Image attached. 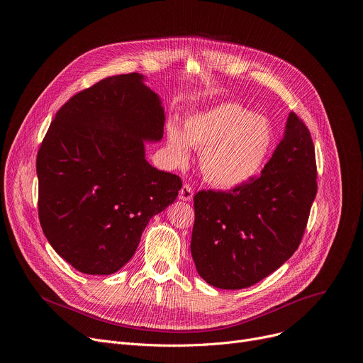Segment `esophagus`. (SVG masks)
Listing matches in <instances>:
<instances>
[{
  "label": "esophagus",
  "instance_id": "esophagus-1",
  "mask_svg": "<svg viewBox=\"0 0 363 363\" xmlns=\"http://www.w3.org/2000/svg\"><path fill=\"white\" fill-rule=\"evenodd\" d=\"M178 196L182 201H191L192 196H194V189L188 184H184L182 188L179 189V195Z\"/></svg>",
  "mask_w": 363,
  "mask_h": 363
}]
</instances>
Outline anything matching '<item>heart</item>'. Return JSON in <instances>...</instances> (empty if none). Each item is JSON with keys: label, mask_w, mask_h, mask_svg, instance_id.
Listing matches in <instances>:
<instances>
[{"label": "heart", "mask_w": 363, "mask_h": 363, "mask_svg": "<svg viewBox=\"0 0 363 363\" xmlns=\"http://www.w3.org/2000/svg\"><path fill=\"white\" fill-rule=\"evenodd\" d=\"M270 122L238 103H221L191 116L181 132L168 128V150L177 164L189 158V145L201 153V169L213 185L234 188L262 169L273 147Z\"/></svg>", "instance_id": "b5f03b06"}]
</instances>
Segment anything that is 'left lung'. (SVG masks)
Masks as SVG:
<instances>
[{"label": "left lung", "instance_id": "8db88e82", "mask_svg": "<svg viewBox=\"0 0 363 363\" xmlns=\"http://www.w3.org/2000/svg\"><path fill=\"white\" fill-rule=\"evenodd\" d=\"M316 179L312 136L291 112L260 177L194 195L191 254L198 274L214 287L237 290L276 272L301 242Z\"/></svg>", "mask_w": 363, "mask_h": 363}]
</instances>
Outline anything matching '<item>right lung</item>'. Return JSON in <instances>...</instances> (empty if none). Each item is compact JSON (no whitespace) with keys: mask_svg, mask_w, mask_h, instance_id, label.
Wrapping results in <instances>:
<instances>
[{"mask_svg":"<svg viewBox=\"0 0 363 363\" xmlns=\"http://www.w3.org/2000/svg\"><path fill=\"white\" fill-rule=\"evenodd\" d=\"M138 73L106 77L56 113L37 153L38 218L56 252L84 274H112L135 254L149 220L172 203L181 178L145 160L161 140L158 94Z\"/></svg>","mask_w":363,"mask_h":363,"instance_id":"right-lung-1","label":"right lung"}]
</instances>
